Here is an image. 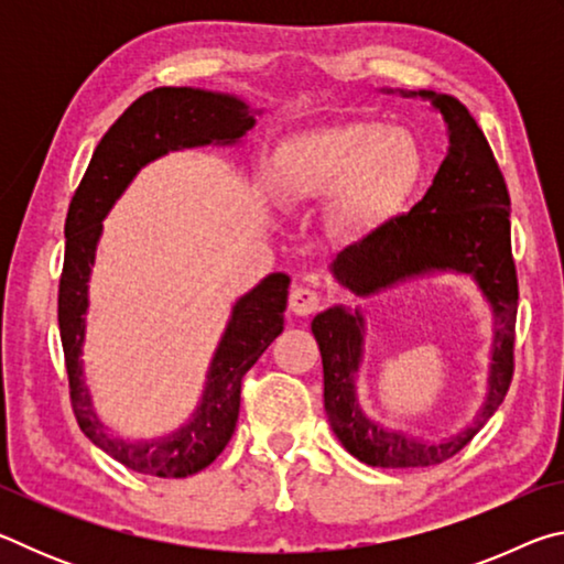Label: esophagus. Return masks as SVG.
<instances>
[{
  "label": "esophagus",
  "instance_id": "esophagus-1",
  "mask_svg": "<svg viewBox=\"0 0 564 564\" xmlns=\"http://www.w3.org/2000/svg\"><path fill=\"white\" fill-rule=\"evenodd\" d=\"M289 301L295 316H313V313L321 308V293L313 289H305V285H295Z\"/></svg>",
  "mask_w": 564,
  "mask_h": 564
}]
</instances>
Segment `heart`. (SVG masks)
<instances>
[{
    "label": "heart",
    "mask_w": 564,
    "mask_h": 564,
    "mask_svg": "<svg viewBox=\"0 0 564 564\" xmlns=\"http://www.w3.org/2000/svg\"><path fill=\"white\" fill-rule=\"evenodd\" d=\"M279 181L299 202L330 196L340 226L366 224L415 171V151L400 131L373 121H352L305 131L279 151Z\"/></svg>",
    "instance_id": "b5f03b06"
}]
</instances>
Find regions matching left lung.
Wrapping results in <instances>:
<instances>
[{
  "instance_id": "1",
  "label": "left lung",
  "mask_w": 564,
  "mask_h": 564,
  "mask_svg": "<svg viewBox=\"0 0 564 564\" xmlns=\"http://www.w3.org/2000/svg\"><path fill=\"white\" fill-rule=\"evenodd\" d=\"M431 99L447 123L451 149L410 214L390 218L333 261L336 279L358 295H373L410 275L457 271L473 275L495 313L490 388L470 427L427 443L366 417L356 398L362 352V318L328 308L311 323L323 358V400L338 441L360 463L373 467L441 465L473 441L508 395L514 370L518 271L510 246V194L492 149L473 113L451 94L410 91Z\"/></svg>"
}]
</instances>
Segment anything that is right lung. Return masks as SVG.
I'll use <instances>...</instances> for the list:
<instances>
[{"mask_svg": "<svg viewBox=\"0 0 564 564\" xmlns=\"http://www.w3.org/2000/svg\"><path fill=\"white\" fill-rule=\"evenodd\" d=\"M253 117V109L228 94L188 87L147 91L104 133L87 174L72 196L64 224L66 248L59 279V333L72 410L82 433L129 470L154 477H188L224 453L236 431L243 376L283 330L291 279L285 273H271L234 305V316L208 370L202 405L184 427L151 443L121 441L109 435L94 413L79 360L84 313L89 305L87 283L101 221L149 161L164 156L166 151L204 147L212 141L236 144L256 123Z\"/></svg>", "mask_w": 564, "mask_h": 564, "instance_id": "1", "label": "right lung"}]
</instances>
